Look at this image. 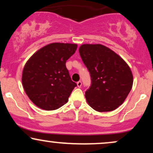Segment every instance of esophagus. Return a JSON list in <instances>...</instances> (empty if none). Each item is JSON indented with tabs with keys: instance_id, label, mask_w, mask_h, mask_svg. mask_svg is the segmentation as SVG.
<instances>
[{
	"instance_id": "1",
	"label": "esophagus",
	"mask_w": 153,
	"mask_h": 153,
	"mask_svg": "<svg viewBox=\"0 0 153 153\" xmlns=\"http://www.w3.org/2000/svg\"><path fill=\"white\" fill-rule=\"evenodd\" d=\"M77 85H78V88L81 87V85H82V82H81V81H78V82H77Z\"/></svg>"
}]
</instances>
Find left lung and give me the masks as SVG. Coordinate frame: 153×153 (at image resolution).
<instances>
[{"mask_svg":"<svg viewBox=\"0 0 153 153\" xmlns=\"http://www.w3.org/2000/svg\"><path fill=\"white\" fill-rule=\"evenodd\" d=\"M79 52L91 77V86L85 94L88 105L99 112L115 110L132 88L129 66L119 54L101 44H84L79 47Z\"/></svg>","mask_w":153,"mask_h":153,"instance_id":"1","label":"left lung"}]
</instances>
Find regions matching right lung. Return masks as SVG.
I'll list each match as a JSON object with an SVG mask.
<instances>
[{
    "instance_id": "obj_1",
    "label": "right lung",
    "mask_w": 153,
    "mask_h": 153,
    "mask_svg": "<svg viewBox=\"0 0 153 153\" xmlns=\"http://www.w3.org/2000/svg\"><path fill=\"white\" fill-rule=\"evenodd\" d=\"M77 47V44H49L36 51L26 62L22 72L23 88L39 108L55 110L68 101L77 84L71 80L65 63Z\"/></svg>"
}]
</instances>
